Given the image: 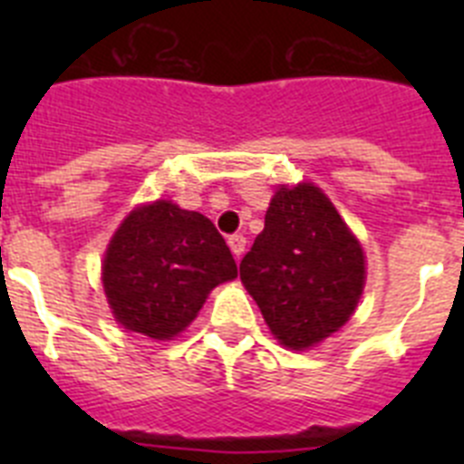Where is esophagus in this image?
Returning <instances> with one entry per match:
<instances>
[{"instance_id": "1", "label": "esophagus", "mask_w": 464, "mask_h": 464, "mask_svg": "<svg viewBox=\"0 0 464 464\" xmlns=\"http://www.w3.org/2000/svg\"><path fill=\"white\" fill-rule=\"evenodd\" d=\"M227 244H229V248H232V253H235L237 260H239V257L244 256V251H246V237L244 235H232L227 239Z\"/></svg>"}]
</instances>
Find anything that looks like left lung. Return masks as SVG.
Here are the masks:
<instances>
[{"label": "left lung", "instance_id": "left-lung-1", "mask_svg": "<svg viewBox=\"0 0 464 464\" xmlns=\"http://www.w3.org/2000/svg\"><path fill=\"white\" fill-rule=\"evenodd\" d=\"M239 272L274 337L288 348H309L358 306L364 256L330 199L304 183L278 188Z\"/></svg>", "mask_w": 464, "mask_h": 464}]
</instances>
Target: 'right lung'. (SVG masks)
<instances>
[{
    "instance_id": "add662e5",
    "label": "right lung",
    "mask_w": 464,
    "mask_h": 464,
    "mask_svg": "<svg viewBox=\"0 0 464 464\" xmlns=\"http://www.w3.org/2000/svg\"><path fill=\"white\" fill-rule=\"evenodd\" d=\"M235 276L237 262L216 225L171 202L130 213L102 269L116 321L153 339L179 334L202 309L208 290Z\"/></svg>"
}]
</instances>
